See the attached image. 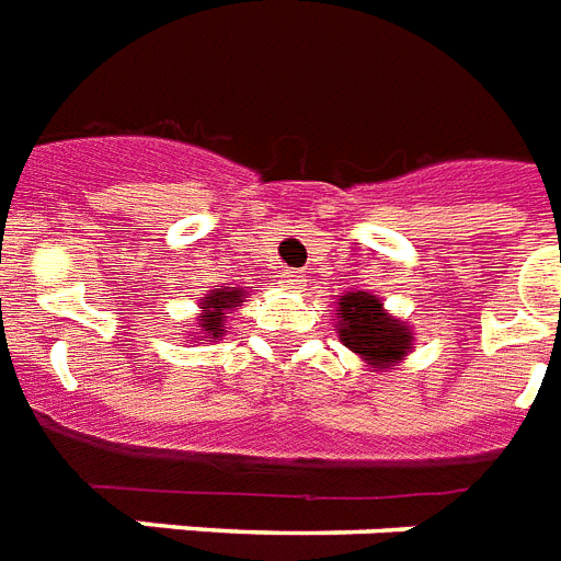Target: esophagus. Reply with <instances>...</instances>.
<instances>
[{"mask_svg":"<svg viewBox=\"0 0 561 561\" xmlns=\"http://www.w3.org/2000/svg\"><path fill=\"white\" fill-rule=\"evenodd\" d=\"M280 284H284L286 289H301L304 275L301 272H295V268H284V272H280Z\"/></svg>","mask_w":561,"mask_h":561,"instance_id":"obj_1","label":"esophagus"}]
</instances>
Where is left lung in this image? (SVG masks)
Returning <instances> with one entry per match:
<instances>
[{"label":"left lung","mask_w":561,"mask_h":561,"mask_svg":"<svg viewBox=\"0 0 561 561\" xmlns=\"http://www.w3.org/2000/svg\"><path fill=\"white\" fill-rule=\"evenodd\" d=\"M339 342L374 370H393L414 347V330L370 293H344L335 301Z\"/></svg>","instance_id":"8db88e82"}]
</instances>
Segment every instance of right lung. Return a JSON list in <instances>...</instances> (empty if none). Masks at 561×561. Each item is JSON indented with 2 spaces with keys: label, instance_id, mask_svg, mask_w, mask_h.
Here are the masks:
<instances>
[{
  "label": "right lung",
  "instance_id": "right-lung-1",
  "mask_svg": "<svg viewBox=\"0 0 561 561\" xmlns=\"http://www.w3.org/2000/svg\"><path fill=\"white\" fill-rule=\"evenodd\" d=\"M245 289L240 286H222V289H210L205 298H199V312H196L194 324V342H217L228 333V312L243 307Z\"/></svg>",
  "mask_w": 561,
  "mask_h": 561
}]
</instances>
